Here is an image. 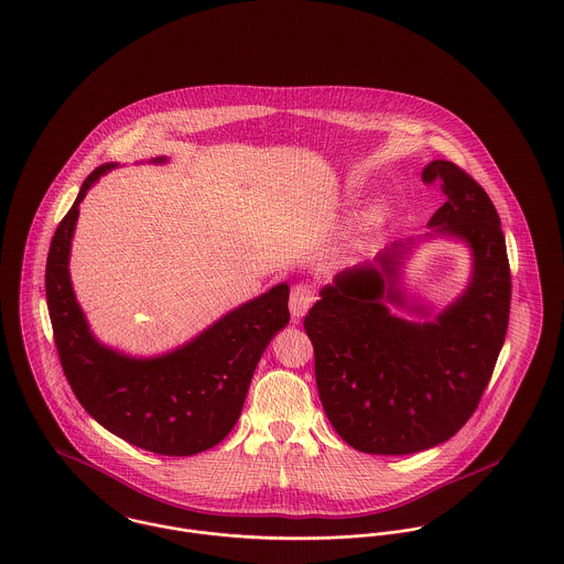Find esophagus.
<instances>
[{
  "label": "esophagus",
  "instance_id": "obj_1",
  "mask_svg": "<svg viewBox=\"0 0 564 564\" xmlns=\"http://www.w3.org/2000/svg\"><path fill=\"white\" fill-rule=\"evenodd\" d=\"M313 302H315V291H313L308 284H297V286H293L291 297H289V308H291L293 322H302V319L306 317L308 308L313 306Z\"/></svg>",
  "mask_w": 564,
  "mask_h": 564
}]
</instances>
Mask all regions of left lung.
I'll return each instance as SVG.
<instances>
[{"instance_id": "left-lung-1", "label": "left lung", "mask_w": 564, "mask_h": 564, "mask_svg": "<svg viewBox=\"0 0 564 564\" xmlns=\"http://www.w3.org/2000/svg\"><path fill=\"white\" fill-rule=\"evenodd\" d=\"M421 177L447 197L425 237L458 239L471 251L463 295L432 319L430 308L408 300L400 280L416 245L410 239L340 271L304 319L323 410L338 436L365 454L403 456L449 441L476 412L508 329L510 267L490 197L454 162L432 161Z\"/></svg>"}]
</instances>
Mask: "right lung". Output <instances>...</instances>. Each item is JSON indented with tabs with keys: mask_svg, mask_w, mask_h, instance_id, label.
Here are the masks:
<instances>
[{
	"mask_svg": "<svg viewBox=\"0 0 564 564\" xmlns=\"http://www.w3.org/2000/svg\"><path fill=\"white\" fill-rule=\"evenodd\" d=\"M115 166L106 162L82 182L50 245L45 293L56 349L78 402L99 425L161 456H193L237 425L262 351L291 319L289 284H275L162 356L134 358L101 345L76 300L69 256L86 191Z\"/></svg>",
	"mask_w": 564,
	"mask_h": 564,
	"instance_id": "obj_1",
	"label": "right lung"
}]
</instances>
